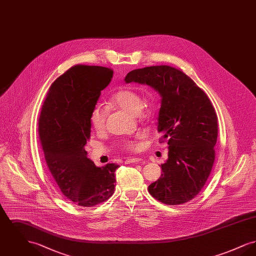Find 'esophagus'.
Here are the masks:
<instances>
[{"instance_id":"obj_1","label":"esophagus","mask_w":256,"mask_h":256,"mask_svg":"<svg viewBox=\"0 0 256 256\" xmlns=\"http://www.w3.org/2000/svg\"><path fill=\"white\" fill-rule=\"evenodd\" d=\"M141 161H143V159L135 158H128L126 159L124 162H126V164H130V163H136V162H141Z\"/></svg>"}]
</instances>
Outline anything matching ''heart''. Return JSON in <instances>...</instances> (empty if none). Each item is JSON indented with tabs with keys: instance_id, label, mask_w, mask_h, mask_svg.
<instances>
[{
	"instance_id": "heart-1",
	"label": "heart",
	"mask_w": 256,
	"mask_h": 256,
	"mask_svg": "<svg viewBox=\"0 0 256 256\" xmlns=\"http://www.w3.org/2000/svg\"><path fill=\"white\" fill-rule=\"evenodd\" d=\"M110 104L135 114L140 120H146L150 115V104H143L140 94L132 88H122L113 93L108 100ZM106 120V110L100 104H97L91 111L90 122L94 130L100 132L104 130ZM139 136L134 139L124 140L121 144L122 150L126 152H135L139 148Z\"/></svg>"
}]
</instances>
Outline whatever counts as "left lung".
<instances>
[{"mask_svg":"<svg viewBox=\"0 0 256 256\" xmlns=\"http://www.w3.org/2000/svg\"><path fill=\"white\" fill-rule=\"evenodd\" d=\"M124 82L146 84L161 98L158 130L169 145L163 174L148 186L150 194L169 206L198 195L212 170L218 137V117L202 89L182 70L169 65L135 69Z\"/></svg>","mask_w":256,"mask_h":256,"instance_id":"8db88e82","label":"left lung"}]
</instances>
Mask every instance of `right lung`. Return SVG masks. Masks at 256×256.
<instances>
[{
	"mask_svg": "<svg viewBox=\"0 0 256 256\" xmlns=\"http://www.w3.org/2000/svg\"><path fill=\"white\" fill-rule=\"evenodd\" d=\"M113 70L78 64L50 87L38 120V134L54 180L74 204L91 207L108 200L115 191V170L108 163L97 167L87 158L90 114L108 86Z\"/></svg>",
	"mask_w": 256,
	"mask_h": 256,
	"instance_id": "add662e5",
	"label": "right lung"
}]
</instances>
